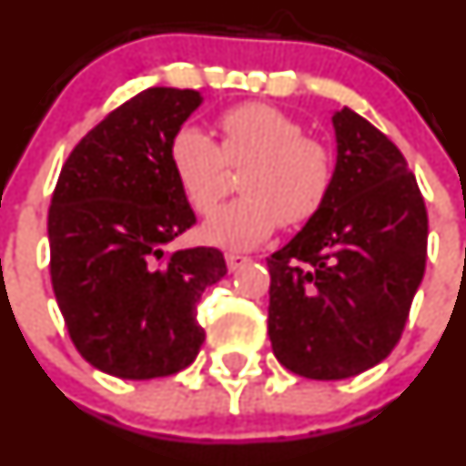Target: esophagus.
I'll list each match as a JSON object with an SVG mask.
<instances>
[{"label":"esophagus","instance_id":"esophagus-1","mask_svg":"<svg viewBox=\"0 0 466 466\" xmlns=\"http://www.w3.org/2000/svg\"><path fill=\"white\" fill-rule=\"evenodd\" d=\"M227 265H228V271H235V269H239V267H244L247 265L248 260H251V258L248 256H242V253H233V251H228L227 256Z\"/></svg>","mask_w":466,"mask_h":466}]
</instances>
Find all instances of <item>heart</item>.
I'll list each match as a JSON object with an SVG mask.
<instances>
[{
    "mask_svg": "<svg viewBox=\"0 0 466 466\" xmlns=\"http://www.w3.org/2000/svg\"><path fill=\"white\" fill-rule=\"evenodd\" d=\"M218 142L199 127L178 128L169 140V165L192 208L208 215L228 186V167L239 169L242 197L222 206L201 227V238L224 248H251L279 224L299 227L315 218L329 197L333 158L329 147L262 101L224 110Z\"/></svg>",
    "mask_w": 466,
    "mask_h": 466,
    "instance_id": "obj_1",
    "label": "heart"
}]
</instances>
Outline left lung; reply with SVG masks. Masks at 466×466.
I'll list each match as a JSON object with an SVG mask.
<instances>
[{
  "mask_svg": "<svg viewBox=\"0 0 466 466\" xmlns=\"http://www.w3.org/2000/svg\"><path fill=\"white\" fill-rule=\"evenodd\" d=\"M333 127L338 165L324 206L267 258L274 356L315 380L351 379L390 356L428 247L426 204L399 147L351 108Z\"/></svg>",
  "mask_w": 466,
  "mask_h": 466,
  "instance_id": "8db88e82",
  "label": "left lung"
}]
</instances>
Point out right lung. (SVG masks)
<instances>
[{"label": "right lung", "mask_w": 466, "mask_h": 466, "mask_svg": "<svg viewBox=\"0 0 466 466\" xmlns=\"http://www.w3.org/2000/svg\"><path fill=\"white\" fill-rule=\"evenodd\" d=\"M197 90L147 87L78 140L49 206V274L76 351L128 380L192 365L206 333L197 301L227 274L219 248L167 251L197 218L169 165V140Z\"/></svg>", "instance_id": "1"}]
</instances>
